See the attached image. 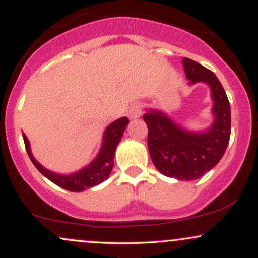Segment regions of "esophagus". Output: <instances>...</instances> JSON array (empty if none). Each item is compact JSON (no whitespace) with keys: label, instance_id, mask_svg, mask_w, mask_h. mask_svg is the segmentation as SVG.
I'll return each mask as SVG.
<instances>
[{"label":"esophagus","instance_id":"obj_1","mask_svg":"<svg viewBox=\"0 0 258 258\" xmlns=\"http://www.w3.org/2000/svg\"><path fill=\"white\" fill-rule=\"evenodd\" d=\"M141 115H142V105L138 104V103L131 105V108H130L128 111H127V116H128V119L131 120L138 119V117H141Z\"/></svg>","mask_w":258,"mask_h":258}]
</instances>
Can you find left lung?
Wrapping results in <instances>:
<instances>
[{"mask_svg": "<svg viewBox=\"0 0 258 258\" xmlns=\"http://www.w3.org/2000/svg\"><path fill=\"white\" fill-rule=\"evenodd\" d=\"M189 85L205 82L211 88L215 121L207 131L189 132L167 115L149 110L143 115L148 126V149L162 174L179 180H194L214 168L226 152L230 138V105L220 80L211 70L183 58Z\"/></svg>", "mask_w": 258, "mask_h": 258, "instance_id": "8db88e82", "label": "left lung"}]
</instances>
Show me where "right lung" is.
<instances>
[{
    "mask_svg": "<svg viewBox=\"0 0 258 258\" xmlns=\"http://www.w3.org/2000/svg\"><path fill=\"white\" fill-rule=\"evenodd\" d=\"M128 122L130 121L127 117H121V119L110 123L108 128L105 130L104 136H103V144L97 158L88 166L81 168L78 172L72 174H58L44 168L32 156L30 143H29L28 138H26L24 133H23V138H24L25 148L29 158H30L32 164L35 165V167L46 178H48L54 184L59 185L60 188L67 189L69 191H84L86 189L92 188V186L98 185L99 183L104 182L109 177L112 166H114L115 150H116L117 144H119L121 138H122V135Z\"/></svg>",
    "mask_w": 258,
    "mask_h": 258,
    "instance_id": "add662e5",
    "label": "right lung"
}]
</instances>
